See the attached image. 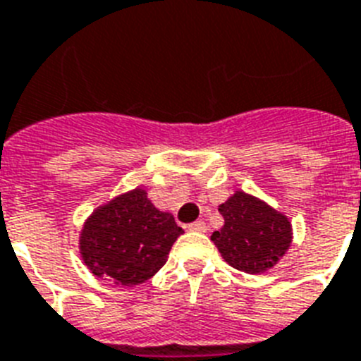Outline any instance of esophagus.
I'll list each match as a JSON object with an SVG mask.
<instances>
[{"instance_id":"1","label":"esophagus","mask_w":361,"mask_h":361,"mask_svg":"<svg viewBox=\"0 0 361 361\" xmlns=\"http://www.w3.org/2000/svg\"><path fill=\"white\" fill-rule=\"evenodd\" d=\"M189 230L190 231H206L207 226L204 221H196V222H190Z\"/></svg>"}]
</instances>
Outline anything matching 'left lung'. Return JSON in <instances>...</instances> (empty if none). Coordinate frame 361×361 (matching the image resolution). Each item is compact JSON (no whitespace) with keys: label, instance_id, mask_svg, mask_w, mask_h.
Returning a JSON list of instances; mask_svg holds the SVG:
<instances>
[{"label":"left lung","instance_id":"1","mask_svg":"<svg viewBox=\"0 0 361 361\" xmlns=\"http://www.w3.org/2000/svg\"><path fill=\"white\" fill-rule=\"evenodd\" d=\"M219 211L224 226L213 231L211 241L237 271H267L291 245V224L286 216L243 190H237Z\"/></svg>","mask_w":361,"mask_h":361}]
</instances>
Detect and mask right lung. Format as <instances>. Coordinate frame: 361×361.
I'll use <instances>...</instances> for the list:
<instances>
[{"instance_id":"1","label":"right lung","mask_w":361,"mask_h":361,"mask_svg":"<svg viewBox=\"0 0 361 361\" xmlns=\"http://www.w3.org/2000/svg\"><path fill=\"white\" fill-rule=\"evenodd\" d=\"M183 233L171 213L155 209L142 189L111 200L85 222L81 256L98 278L116 286H137L166 263Z\"/></svg>"}]
</instances>
